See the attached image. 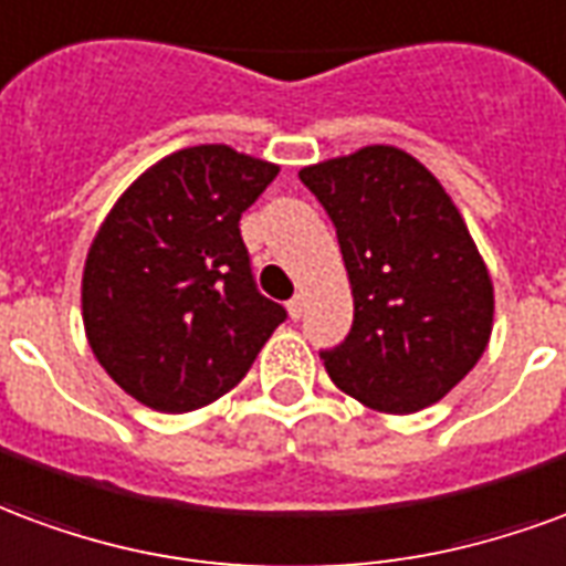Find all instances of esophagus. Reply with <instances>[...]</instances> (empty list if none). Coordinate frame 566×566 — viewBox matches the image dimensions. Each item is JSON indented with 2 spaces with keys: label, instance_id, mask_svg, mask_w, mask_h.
<instances>
[{
  "label": "esophagus",
  "instance_id": "obj_1",
  "mask_svg": "<svg viewBox=\"0 0 566 566\" xmlns=\"http://www.w3.org/2000/svg\"><path fill=\"white\" fill-rule=\"evenodd\" d=\"M286 311L292 319H301V313H304V298L301 295H295V298L286 301Z\"/></svg>",
  "mask_w": 566,
  "mask_h": 566
}]
</instances>
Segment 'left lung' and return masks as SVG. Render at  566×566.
<instances>
[{"label": "left lung", "instance_id": "1", "mask_svg": "<svg viewBox=\"0 0 566 566\" xmlns=\"http://www.w3.org/2000/svg\"><path fill=\"white\" fill-rule=\"evenodd\" d=\"M337 232L353 328L323 349L337 389L379 413H416L468 377L492 337L494 292L476 243L437 177L374 144L301 168Z\"/></svg>", "mask_w": 566, "mask_h": 566}]
</instances>
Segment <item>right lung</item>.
Returning <instances> with one entry per match:
<instances>
[{"instance_id": "add662e5", "label": "right lung", "mask_w": 566, "mask_h": 566, "mask_svg": "<svg viewBox=\"0 0 566 566\" xmlns=\"http://www.w3.org/2000/svg\"><path fill=\"white\" fill-rule=\"evenodd\" d=\"M277 165L187 147L132 184L84 268V328L119 389L159 413H189L234 389L286 319L255 286L241 213Z\"/></svg>"}]
</instances>
